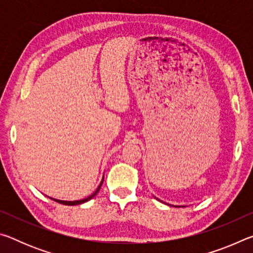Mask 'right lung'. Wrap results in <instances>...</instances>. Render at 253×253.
I'll return each mask as SVG.
<instances>
[{"label": "right lung", "mask_w": 253, "mask_h": 253, "mask_svg": "<svg viewBox=\"0 0 253 253\" xmlns=\"http://www.w3.org/2000/svg\"><path fill=\"white\" fill-rule=\"evenodd\" d=\"M102 182H104V178H102L100 185L97 187V190L95 191V193H92L90 196H88V198H85V199H84V200H79V201H61V200H55V199H52V200L55 201V202L61 203V204H65V205H78V204H81V203H84V202H87V201L91 200V199L93 198V196H95V195L98 193V192H99L100 187H101V185H102Z\"/></svg>", "instance_id": "add662e5"}]
</instances>
